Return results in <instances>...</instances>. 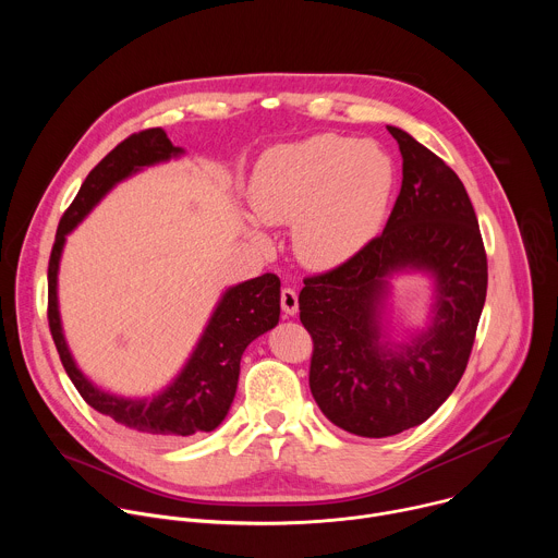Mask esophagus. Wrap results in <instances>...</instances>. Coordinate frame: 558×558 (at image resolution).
I'll list each match as a JSON object with an SVG mask.
<instances>
[{"label":"esophagus","instance_id":"obj_1","mask_svg":"<svg viewBox=\"0 0 558 558\" xmlns=\"http://www.w3.org/2000/svg\"><path fill=\"white\" fill-rule=\"evenodd\" d=\"M280 306H282V311L287 315H295L298 313V293H295V289L284 287L280 291Z\"/></svg>","mask_w":558,"mask_h":558}]
</instances>
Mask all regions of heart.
Listing matches in <instances>:
<instances>
[{
  "mask_svg": "<svg viewBox=\"0 0 558 558\" xmlns=\"http://www.w3.org/2000/svg\"><path fill=\"white\" fill-rule=\"evenodd\" d=\"M392 187L395 163L379 143L315 134L258 158L250 201L265 222H293V252L304 265L331 269L377 235ZM250 231L265 241L258 225Z\"/></svg>",
  "mask_w": 558,
  "mask_h": 558,
  "instance_id": "obj_1",
  "label": "heart"
}]
</instances>
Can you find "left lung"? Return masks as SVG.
Segmentation results:
<instances>
[{
    "label": "left lung",
    "instance_id": "1",
    "mask_svg": "<svg viewBox=\"0 0 558 558\" xmlns=\"http://www.w3.org/2000/svg\"><path fill=\"white\" fill-rule=\"evenodd\" d=\"M402 190L381 235L351 260L304 280L300 320L313 338L308 386L320 411L360 437H390L426 422L459 384L480 325L488 263L459 177L409 132ZM434 280L429 323L395 341L385 317L389 280Z\"/></svg>",
    "mask_w": 558,
    "mask_h": 558
}]
</instances>
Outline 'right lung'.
Segmentation results:
<instances>
[{
	"mask_svg": "<svg viewBox=\"0 0 558 558\" xmlns=\"http://www.w3.org/2000/svg\"><path fill=\"white\" fill-rule=\"evenodd\" d=\"M183 154L185 149L172 145L161 128L143 130L119 143L86 177L61 216L48 263V325L68 377L95 411L138 437L158 441L211 433L222 424L235 397L245 349L280 320L278 276L265 274L225 289L179 375L151 397H123L104 390L76 366L61 327L57 284L68 233L121 181Z\"/></svg>",
	"mask_w": 558,
	"mask_h": 558,
	"instance_id": "obj_1",
	"label": "right lung"
}]
</instances>
